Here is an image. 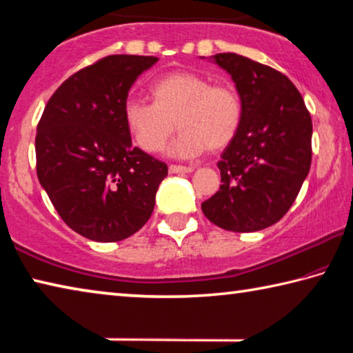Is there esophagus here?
Returning a JSON list of instances; mask_svg holds the SVG:
<instances>
[{"label": "esophagus", "mask_w": 353, "mask_h": 353, "mask_svg": "<svg viewBox=\"0 0 353 353\" xmlns=\"http://www.w3.org/2000/svg\"><path fill=\"white\" fill-rule=\"evenodd\" d=\"M194 168L193 166H182V165H170L171 174H185V172H191Z\"/></svg>", "instance_id": "obj_1"}]
</instances>
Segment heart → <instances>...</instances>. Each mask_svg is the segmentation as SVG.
<instances>
[{"instance_id":"b5f03b06","label":"heart","mask_w":353,"mask_h":353,"mask_svg":"<svg viewBox=\"0 0 353 353\" xmlns=\"http://www.w3.org/2000/svg\"><path fill=\"white\" fill-rule=\"evenodd\" d=\"M151 93L154 103L130 98L123 109L129 134L143 151H163L176 124L181 134L168 152L181 159L198 157L207 148H224L240 129L243 101L230 83H212L205 76L176 71L155 81Z\"/></svg>"}]
</instances>
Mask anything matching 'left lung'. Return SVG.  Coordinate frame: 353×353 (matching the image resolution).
<instances>
[{"label": "left lung", "mask_w": 353, "mask_h": 353, "mask_svg": "<svg viewBox=\"0 0 353 353\" xmlns=\"http://www.w3.org/2000/svg\"><path fill=\"white\" fill-rule=\"evenodd\" d=\"M212 59L235 82L243 119L218 162L223 185L201 208L224 230H263L285 216L308 176L312 117L280 71L235 52Z\"/></svg>", "instance_id": "8db88e82"}]
</instances>
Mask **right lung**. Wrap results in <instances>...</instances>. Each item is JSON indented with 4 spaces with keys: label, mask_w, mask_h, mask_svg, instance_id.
Wrapping results in <instances>:
<instances>
[{
    "label": "right lung",
    "mask_w": 353,
    "mask_h": 353,
    "mask_svg": "<svg viewBox=\"0 0 353 353\" xmlns=\"http://www.w3.org/2000/svg\"><path fill=\"white\" fill-rule=\"evenodd\" d=\"M157 61L101 59L57 88L39 121V182L63 223L88 240L115 243L139 232L168 176L166 163L132 146L123 113L132 83Z\"/></svg>",
    "instance_id": "right-lung-1"
}]
</instances>
